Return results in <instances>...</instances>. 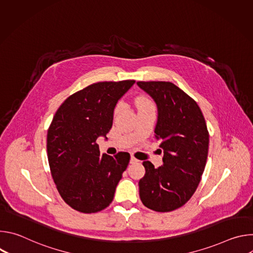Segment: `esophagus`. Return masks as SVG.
<instances>
[{"label":"esophagus","instance_id":"obj_1","mask_svg":"<svg viewBox=\"0 0 253 253\" xmlns=\"http://www.w3.org/2000/svg\"><path fill=\"white\" fill-rule=\"evenodd\" d=\"M137 162H139V160H137L134 156H131V158H130V163H131V164H134V163H137Z\"/></svg>","mask_w":253,"mask_h":253}]
</instances>
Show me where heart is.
<instances>
[{
    "instance_id": "obj_1",
    "label": "heart",
    "mask_w": 253,
    "mask_h": 253,
    "mask_svg": "<svg viewBox=\"0 0 253 253\" xmlns=\"http://www.w3.org/2000/svg\"><path fill=\"white\" fill-rule=\"evenodd\" d=\"M151 101L148 100L147 98H144V97H137L135 99V105L137 108L139 107H143V106H148V105H151Z\"/></svg>"
}]
</instances>
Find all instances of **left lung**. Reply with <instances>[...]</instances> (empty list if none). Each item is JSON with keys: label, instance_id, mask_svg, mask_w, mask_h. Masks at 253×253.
Wrapping results in <instances>:
<instances>
[{"label": "left lung", "instance_id": "8db88e82", "mask_svg": "<svg viewBox=\"0 0 253 253\" xmlns=\"http://www.w3.org/2000/svg\"><path fill=\"white\" fill-rule=\"evenodd\" d=\"M137 85L157 105L155 137L164 150L160 167L143 162L140 199L154 211H173L192 197L201 180L209 145L206 122L197 103L173 83L140 81Z\"/></svg>", "mask_w": 253, "mask_h": 253}]
</instances>
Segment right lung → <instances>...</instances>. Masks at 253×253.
<instances>
[{
  "instance_id": "obj_1",
  "label": "right lung",
  "mask_w": 253,
  "mask_h": 253,
  "mask_svg": "<svg viewBox=\"0 0 253 253\" xmlns=\"http://www.w3.org/2000/svg\"><path fill=\"white\" fill-rule=\"evenodd\" d=\"M134 83L89 85L69 96L50 124L47 152L51 174L63 200L79 212L96 213L109 206L128 166L129 153L101 156L96 140L110 131L114 108Z\"/></svg>"
}]
</instances>
